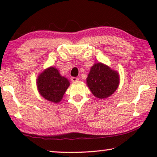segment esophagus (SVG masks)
<instances>
[{"label": "esophagus", "instance_id": "34e87169", "mask_svg": "<svg viewBox=\"0 0 157 157\" xmlns=\"http://www.w3.org/2000/svg\"><path fill=\"white\" fill-rule=\"evenodd\" d=\"M71 80L72 82H76V81H78L79 79L78 78H76V77H72V78H71Z\"/></svg>", "mask_w": 157, "mask_h": 157}]
</instances>
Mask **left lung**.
<instances>
[{"label":"left lung","instance_id":"left-lung-1","mask_svg":"<svg viewBox=\"0 0 157 157\" xmlns=\"http://www.w3.org/2000/svg\"><path fill=\"white\" fill-rule=\"evenodd\" d=\"M119 74L106 64L94 63L86 78V84L94 96L100 99L109 97L118 89Z\"/></svg>","mask_w":157,"mask_h":157}]
</instances>
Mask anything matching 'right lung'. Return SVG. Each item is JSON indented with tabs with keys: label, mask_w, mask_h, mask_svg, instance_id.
<instances>
[{
	"label": "right lung",
	"mask_w": 157,
	"mask_h": 157,
	"mask_svg": "<svg viewBox=\"0 0 157 157\" xmlns=\"http://www.w3.org/2000/svg\"><path fill=\"white\" fill-rule=\"evenodd\" d=\"M37 89L40 95L45 99L53 103L61 101L70 82L62 76L56 68L53 66L46 68L36 79Z\"/></svg>",
	"instance_id": "add662e5"
}]
</instances>
